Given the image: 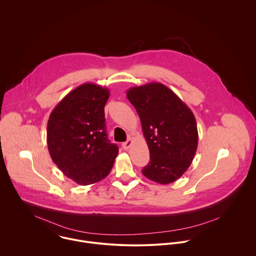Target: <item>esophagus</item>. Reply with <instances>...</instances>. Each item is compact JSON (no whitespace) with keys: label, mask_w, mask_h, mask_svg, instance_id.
<instances>
[{"label":"esophagus","mask_w":256,"mask_h":256,"mask_svg":"<svg viewBox=\"0 0 256 256\" xmlns=\"http://www.w3.org/2000/svg\"><path fill=\"white\" fill-rule=\"evenodd\" d=\"M132 140L131 139H128L126 142H124V143H122V148H124V150H128L131 145H132Z\"/></svg>","instance_id":"1"}]
</instances>
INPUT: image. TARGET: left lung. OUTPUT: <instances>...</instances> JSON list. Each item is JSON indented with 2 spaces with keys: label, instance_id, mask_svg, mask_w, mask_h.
Wrapping results in <instances>:
<instances>
[{
  "label": "left lung",
  "instance_id": "obj_1",
  "mask_svg": "<svg viewBox=\"0 0 256 256\" xmlns=\"http://www.w3.org/2000/svg\"><path fill=\"white\" fill-rule=\"evenodd\" d=\"M127 98L138 112L150 150L142 174L160 184L178 180L190 166L198 146L193 112L160 82L133 86L127 90Z\"/></svg>",
  "mask_w": 256,
  "mask_h": 256
}]
</instances>
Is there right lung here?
<instances>
[{
  "label": "right lung",
  "mask_w": 256,
  "mask_h": 256,
  "mask_svg": "<svg viewBox=\"0 0 256 256\" xmlns=\"http://www.w3.org/2000/svg\"><path fill=\"white\" fill-rule=\"evenodd\" d=\"M110 90L84 84L52 110L47 123V146L52 160L80 185L98 182L110 174L118 154L106 128L104 106Z\"/></svg>",
  "instance_id": "right-lung-1"
}]
</instances>
